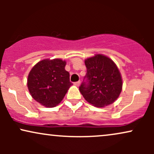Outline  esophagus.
I'll return each instance as SVG.
<instances>
[{
    "mask_svg": "<svg viewBox=\"0 0 154 154\" xmlns=\"http://www.w3.org/2000/svg\"><path fill=\"white\" fill-rule=\"evenodd\" d=\"M75 85L76 86H79V85H80V81H78V82H76L75 83Z\"/></svg>",
    "mask_w": 154,
    "mask_h": 154,
    "instance_id": "obj_1",
    "label": "esophagus"
}]
</instances>
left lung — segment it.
<instances>
[{
  "mask_svg": "<svg viewBox=\"0 0 154 154\" xmlns=\"http://www.w3.org/2000/svg\"><path fill=\"white\" fill-rule=\"evenodd\" d=\"M86 82L79 89L89 103L105 107L119 98L122 90V79L116 63L106 56L95 54L85 60Z\"/></svg>",
  "mask_w": 154,
  "mask_h": 154,
  "instance_id": "1",
  "label": "left lung"
}]
</instances>
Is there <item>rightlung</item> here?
I'll use <instances>...</instances> for the list:
<instances>
[{"instance_id": "right-lung-1", "label": "right lung", "mask_w": 154, "mask_h": 154, "mask_svg": "<svg viewBox=\"0 0 154 154\" xmlns=\"http://www.w3.org/2000/svg\"><path fill=\"white\" fill-rule=\"evenodd\" d=\"M66 61L43 59L32 68L27 78V88L34 99L48 108L61 103L72 83L65 70Z\"/></svg>"}]
</instances>
